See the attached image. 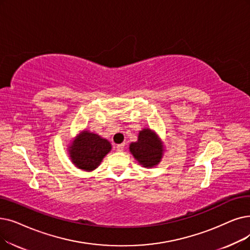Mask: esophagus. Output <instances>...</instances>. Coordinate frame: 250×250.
I'll list each match as a JSON object with an SVG mask.
<instances>
[{
  "label": "esophagus",
  "mask_w": 250,
  "mask_h": 250,
  "mask_svg": "<svg viewBox=\"0 0 250 250\" xmlns=\"http://www.w3.org/2000/svg\"><path fill=\"white\" fill-rule=\"evenodd\" d=\"M124 148H125V143H123V144H118V145L116 146V150H117V151H123V150H124Z\"/></svg>",
  "instance_id": "34e87169"
}]
</instances>
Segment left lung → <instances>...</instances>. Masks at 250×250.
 Returning a JSON list of instances; mask_svg holds the SVG:
<instances>
[{"label": "left lung", "mask_w": 250, "mask_h": 250, "mask_svg": "<svg viewBox=\"0 0 250 250\" xmlns=\"http://www.w3.org/2000/svg\"><path fill=\"white\" fill-rule=\"evenodd\" d=\"M129 151L141 166L153 167L159 164L164 155V144L153 131L143 128L139 133L137 142L129 145Z\"/></svg>", "instance_id": "obj_1"}]
</instances>
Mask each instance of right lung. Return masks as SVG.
I'll use <instances>...</instances> for the list:
<instances>
[{"instance_id":"obj_1","label":"right lung","mask_w":250,"mask_h":250,"mask_svg":"<svg viewBox=\"0 0 250 250\" xmlns=\"http://www.w3.org/2000/svg\"><path fill=\"white\" fill-rule=\"evenodd\" d=\"M110 150L109 141L89 131H83L75 137L68 148L72 164L85 171H92L98 167Z\"/></svg>"}]
</instances>
